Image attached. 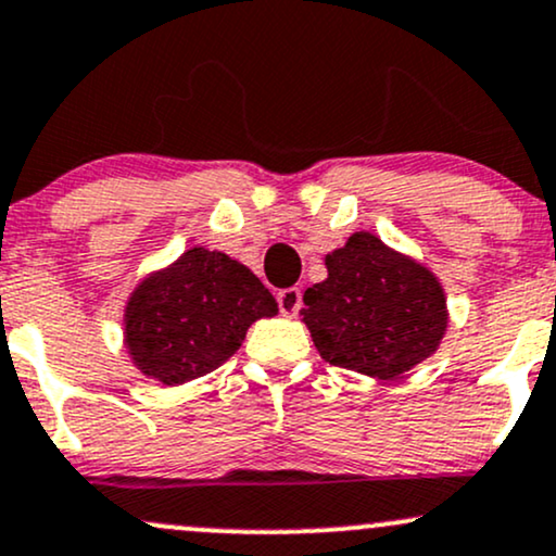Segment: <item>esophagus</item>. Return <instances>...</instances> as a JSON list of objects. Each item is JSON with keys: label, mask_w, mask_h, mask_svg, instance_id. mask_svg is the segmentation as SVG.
Masks as SVG:
<instances>
[{"label": "esophagus", "mask_w": 556, "mask_h": 556, "mask_svg": "<svg viewBox=\"0 0 556 556\" xmlns=\"http://www.w3.org/2000/svg\"><path fill=\"white\" fill-rule=\"evenodd\" d=\"M277 303H279V311H282L285 316H295L300 311V303H303V298H300L298 287H287V290L277 292Z\"/></svg>", "instance_id": "1"}]
</instances>
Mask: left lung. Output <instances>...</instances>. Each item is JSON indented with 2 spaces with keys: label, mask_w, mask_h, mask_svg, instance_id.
<instances>
[{
  "label": "left lung",
  "mask_w": 556,
  "mask_h": 556,
  "mask_svg": "<svg viewBox=\"0 0 556 556\" xmlns=\"http://www.w3.org/2000/svg\"><path fill=\"white\" fill-rule=\"evenodd\" d=\"M324 264L300 311L324 361L387 381L437 353L450 314L431 269L371 232L350 235Z\"/></svg>",
  "instance_id": "8db88e82"
}]
</instances>
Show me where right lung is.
Listing matches in <instances>:
<instances>
[{
  "label": "right lung",
  "instance_id": "right-lung-1",
  "mask_svg": "<svg viewBox=\"0 0 556 556\" xmlns=\"http://www.w3.org/2000/svg\"><path fill=\"white\" fill-rule=\"evenodd\" d=\"M277 311V300L248 266L198 245L130 292L125 348L140 374L177 387L232 358L248 327Z\"/></svg>",
  "mask_w": 556,
  "mask_h": 556
}]
</instances>
